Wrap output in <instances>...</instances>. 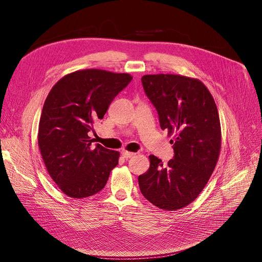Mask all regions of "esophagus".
<instances>
[{
    "mask_svg": "<svg viewBox=\"0 0 262 262\" xmlns=\"http://www.w3.org/2000/svg\"><path fill=\"white\" fill-rule=\"evenodd\" d=\"M136 154L133 153V152H128V150H123L122 152V156L125 158V159H128V158H132L134 157Z\"/></svg>",
    "mask_w": 262,
    "mask_h": 262,
    "instance_id": "obj_1",
    "label": "esophagus"
}]
</instances>
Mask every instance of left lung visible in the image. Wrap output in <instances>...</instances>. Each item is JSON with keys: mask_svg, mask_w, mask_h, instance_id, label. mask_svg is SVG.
<instances>
[{"mask_svg": "<svg viewBox=\"0 0 262 262\" xmlns=\"http://www.w3.org/2000/svg\"><path fill=\"white\" fill-rule=\"evenodd\" d=\"M155 106L161 129L174 134V158L164 166L149 156V169L138 177L143 196L156 207L174 211L193 202L216 166L221 149V125L211 93L196 78L150 74L141 78Z\"/></svg>", "mask_w": 262, "mask_h": 262, "instance_id": "1", "label": "left lung"}]
</instances>
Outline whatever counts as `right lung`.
Returning a JSON list of instances; mask_svg holds the SVG:
<instances>
[{"label": "right lung", "mask_w": 262, "mask_h": 262, "mask_svg": "<svg viewBox=\"0 0 262 262\" xmlns=\"http://www.w3.org/2000/svg\"><path fill=\"white\" fill-rule=\"evenodd\" d=\"M133 77L99 69L64 75L53 86L41 113L38 146L54 183L68 196L88 198L106 185L120 153L92 145L89 133Z\"/></svg>", "instance_id": "right-lung-1"}]
</instances>
